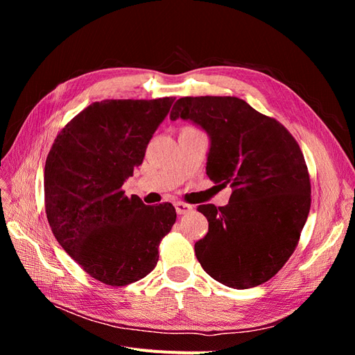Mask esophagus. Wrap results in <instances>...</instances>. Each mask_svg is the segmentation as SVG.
<instances>
[{"instance_id": "1", "label": "esophagus", "mask_w": 355, "mask_h": 355, "mask_svg": "<svg viewBox=\"0 0 355 355\" xmlns=\"http://www.w3.org/2000/svg\"><path fill=\"white\" fill-rule=\"evenodd\" d=\"M175 207H176V213L178 214H187L189 211H192V206L185 202H175Z\"/></svg>"}]
</instances>
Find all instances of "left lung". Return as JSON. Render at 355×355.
Listing matches in <instances>:
<instances>
[{"instance_id": "1", "label": "left lung", "mask_w": 355, "mask_h": 355, "mask_svg": "<svg viewBox=\"0 0 355 355\" xmlns=\"http://www.w3.org/2000/svg\"><path fill=\"white\" fill-rule=\"evenodd\" d=\"M178 118L207 133L206 173L232 188L227 206L197 209L209 220L196 243L202 270L232 288L268 282L292 256L311 207L297 142L274 118L231 96L180 98L170 112V120Z\"/></svg>"}]
</instances>
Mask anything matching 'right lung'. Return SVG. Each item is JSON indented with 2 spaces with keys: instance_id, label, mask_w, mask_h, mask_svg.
Instances as JSON below:
<instances>
[{
  "instance_id": "1",
  "label": "right lung",
  "mask_w": 355,
  "mask_h": 355,
  "mask_svg": "<svg viewBox=\"0 0 355 355\" xmlns=\"http://www.w3.org/2000/svg\"><path fill=\"white\" fill-rule=\"evenodd\" d=\"M173 102H94L62 128L47 155L50 228L85 272L108 286H127L151 272L159 241L176 220L170 202L146 206L121 189Z\"/></svg>"
}]
</instances>
